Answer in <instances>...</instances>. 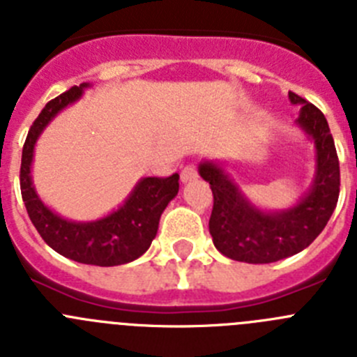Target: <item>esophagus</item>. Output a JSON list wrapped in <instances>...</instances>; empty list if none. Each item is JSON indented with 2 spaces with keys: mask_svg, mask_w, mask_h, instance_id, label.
I'll return each instance as SVG.
<instances>
[{
  "mask_svg": "<svg viewBox=\"0 0 357 357\" xmlns=\"http://www.w3.org/2000/svg\"><path fill=\"white\" fill-rule=\"evenodd\" d=\"M181 178L182 182H191V181H197L198 178V169L197 166H185L181 173Z\"/></svg>",
  "mask_w": 357,
  "mask_h": 357,
  "instance_id": "34e87169",
  "label": "esophagus"
}]
</instances>
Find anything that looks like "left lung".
<instances>
[{"mask_svg":"<svg viewBox=\"0 0 357 357\" xmlns=\"http://www.w3.org/2000/svg\"><path fill=\"white\" fill-rule=\"evenodd\" d=\"M289 102L302 105L296 125L313 139L317 151L313 185L296 206L261 211L220 164L204 160L198 168L214 197L209 220L214 247L230 259L266 264L298 254L317 239L338 204L340 160L326 116L295 93H289Z\"/></svg>","mask_w":357,"mask_h":357,"instance_id":"1","label":"left lung"}]
</instances>
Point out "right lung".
Masks as SVG:
<instances>
[{"instance_id": "add662e5", "label": "right lung", "mask_w": 357, "mask_h": 357, "mask_svg": "<svg viewBox=\"0 0 357 357\" xmlns=\"http://www.w3.org/2000/svg\"><path fill=\"white\" fill-rule=\"evenodd\" d=\"M89 84H80L46 103L26 135L21 157V195L31 223L50 247L68 259L94 266H118L137 259L150 248L162 211L178 193V173L146 176L114 213L96 222H71L43 204L31 182V159L39 135L62 109L77 102Z\"/></svg>"}]
</instances>
